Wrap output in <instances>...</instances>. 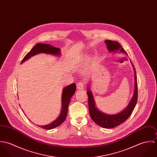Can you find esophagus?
Returning <instances> with one entry per match:
<instances>
[{
  "mask_svg": "<svg viewBox=\"0 0 157 157\" xmlns=\"http://www.w3.org/2000/svg\"><path fill=\"white\" fill-rule=\"evenodd\" d=\"M77 89L79 90H83L84 89V83L83 82H78L77 85Z\"/></svg>",
  "mask_w": 157,
  "mask_h": 157,
  "instance_id": "obj_1",
  "label": "esophagus"
}]
</instances>
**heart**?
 Listing matches in <instances>:
<instances>
[{"label": "heart", "instance_id": "b5f03b06", "mask_svg": "<svg viewBox=\"0 0 157 157\" xmlns=\"http://www.w3.org/2000/svg\"><path fill=\"white\" fill-rule=\"evenodd\" d=\"M86 60H87V58H86V56H85V57H83V58L82 59V60H81V62H85Z\"/></svg>", "mask_w": 157, "mask_h": 157}]
</instances>
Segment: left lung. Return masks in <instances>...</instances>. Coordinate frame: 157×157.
<instances>
[{
  "mask_svg": "<svg viewBox=\"0 0 157 157\" xmlns=\"http://www.w3.org/2000/svg\"><path fill=\"white\" fill-rule=\"evenodd\" d=\"M105 42L106 45V47L109 52H117L119 51L120 52H122L123 54L128 55L127 52L118 42H113L109 40H105ZM132 65L134 67L135 71L134 92L132 97V99L130 101L129 103L128 104V106L123 111L118 113L109 115L106 114L99 111L95 106L94 97L92 92L90 90V88L88 87V90L86 92L88 96V105L90 116L92 120L100 126L107 129H111L116 126H118L123 122H124L130 117L132 111L134 110L135 106L136 104L138 98V85L136 80V71L132 63Z\"/></svg>",
  "mask_w": 157,
  "mask_h": 157,
  "instance_id": "left-lung-1",
  "label": "left lung"
}]
</instances>
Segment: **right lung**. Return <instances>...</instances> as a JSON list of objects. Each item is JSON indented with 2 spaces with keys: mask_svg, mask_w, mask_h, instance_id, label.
Instances as JSON below:
<instances>
[{
  "mask_svg": "<svg viewBox=\"0 0 157 157\" xmlns=\"http://www.w3.org/2000/svg\"><path fill=\"white\" fill-rule=\"evenodd\" d=\"M40 53H45L49 54H53L54 56H59L60 54V49L59 48L54 47L49 44H37L25 56L21 62V63H22L31 57ZM75 90L76 85L75 83H72L63 88L62 96V107L59 117L53 122L45 126H39V127L46 130L52 129L60 126L65 120L67 115L68 105L69 104L72 96L75 92Z\"/></svg>",
  "mask_w": 157,
  "mask_h": 157,
  "instance_id": "right-lung-1",
  "label": "right lung"
}]
</instances>
